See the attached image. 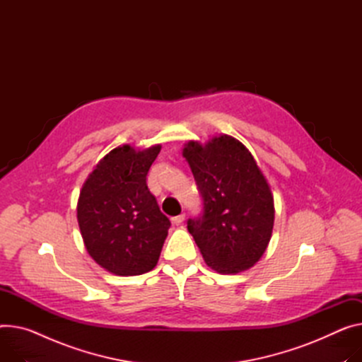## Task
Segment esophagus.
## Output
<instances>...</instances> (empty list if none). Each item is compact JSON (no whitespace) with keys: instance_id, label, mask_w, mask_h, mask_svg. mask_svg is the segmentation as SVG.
<instances>
[{"instance_id":"obj_1","label":"esophagus","mask_w":362,"mask_h":362,"mask_svg":"<svg viewBox=\"0 0 362 362\" xmlns=\"http://www.w3.org/2000/svg\"><path fill=\"white\" fill-rule=\"evenodd\" d=\"M184 220H185V214H184V213H181V214H178V216L173 217V223H174V225H181Z\"/></svg>"}]
</instances>
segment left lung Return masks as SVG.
Listing matches in <instances>:
<instances>
[{"label":"left lung","instance_id":"obj_1","mask_svg":"<svg viewBox=\"0 0 362 362\" xmlns=\"http://www.w3.org/2000/svg\"><path fill=\"white\" fill-rule=\"evenodd\" d=\"M203 199V214L188 218L206 264L238 274L264 255L274 226V197L252 153L238 139L221 134L182 149Z\"/></svg>","mask_w":362,"mask_h":362}]
</instances>
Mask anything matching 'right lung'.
<instances>
[{"instance_id": "obj_1", "label": "right lung", "mask_w": 362, "mask_h": 362, "mask_svg": "<svg viewBox=\"0 0 362 362\" xmlns=\"http://www.w3.org/2000/svg\"><path fill=\"white\" fill-rule=\"evenodd\" d=\"M160 145L108 152L79 192L76 217L90 257L111 274L141 275L158 264L171 226L146 184Z\"/></svg>"}]
</instances>
